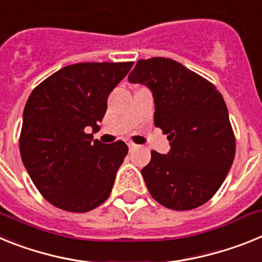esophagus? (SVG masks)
Masks as SVG:
<instances>
[{
  "instance_id": "obj_1",
  "label": "esophagus",
  "mask_w": 262,
  "mask_h": 262,
  "mask_svg": "<svg viewBox=\"0 0 262 262\" xmlns=\"http://www.w3.org/2000/svg\"><path fill=\"white\" fill-rule=\"evenodd\" d=\"M128 146H129V150H130V151H132V150H134V149H136V147H137V145L133 144V142H129Z\"/></svg>"
}]
</instances>
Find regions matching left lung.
<instances>
[{
	"label": "left lung",
	"instance_id": "8db88e82",
	"mask_svg": "<svg viewBox=\"0 0 262 262\" xmlns=\"http://www.w3.org/2000/svg\"><path fill=\"white\" fill-rule=\"evenodd\" d=\"M153 92L154 125L167 134L170 151H151L141 170L150 195L175 211L211 199L231 169L235 133L222 93L211 81L169 58L138 60L128 76Z\"/></svg>",
	"mask_w": 262,
	"mask_h": 262
}]
</instances>
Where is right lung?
<instances>
[{
    "mask_svg": "<svg viewBox=\"0 0 262 262\" xmlns=\"http://www.w3.org/2000/svg\"><path fill=\"white\" fill-rule=\"evenodd\" d=\"M133 62L76 63L36 85L25 105L21 158L31 181L52 206L88 212L108 199L128 154L122 141H92L106 100Z\"/></svg>",
    "mask_w": 262,
    "mask_h": 262,
    "instance_id": "obj_1",
    "label": "right lung"
}]
</instances>
